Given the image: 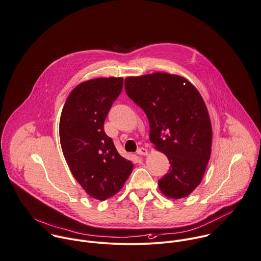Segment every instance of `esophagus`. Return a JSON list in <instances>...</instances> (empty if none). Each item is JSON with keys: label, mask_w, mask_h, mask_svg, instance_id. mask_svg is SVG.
Masks as SVG:
<instances>
[{"label": "esophagus", "mask_w": 261, "mask_h": 261, "mask_svg": "<svg viewBox=\"0 0 261 261\" xmlns=\"http://www.w3.org/2000/svg\"><path fill=\"white\" fill-rule=\"evenodd\" d=\"M137 154H139V155H146L148 152H147V149L146 148H143V147H140V148H138L137 149Z\"/></svg>", "instance_id": "1"}]
</instances>
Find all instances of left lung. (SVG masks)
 <instances>
[{"label": "left lung", "mask_w": 261, "mask_h": 261, "mask_svg": "<svg viewBox=\"0 0 261 261\" xmlns=\"http://www.w3.org/2000/svg\"><path fill=\"white\" fill-rule=\"evenodd\" d=\"M127 95L149 122V139L171 164L159 180L170 198L188 196L201 182L212 152V124L198 90L185 78L153 73L125 79Z\"/></svg>", "instance_id": "1"}]
</instances>
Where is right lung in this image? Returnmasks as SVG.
<instances>
[{"label":"right lung","instance_id":"right-lung-1","mask_svg":"<svg viewBox=\"0 0 261 261\" xmlns=\"http://www.w3.org/2000/svg\"><path fill=\"white\" fill-rule=\"evenodd\" d=\"M123 88V78H96L77 85L60 119V141L76 181L94 199L120 191L133 165L119 154L103 130L105 120Z\"/></svg>","mask_w":261,"mask_h":261}]
</instances>
